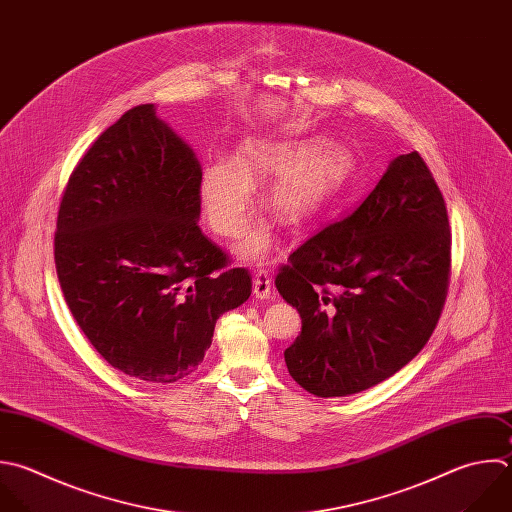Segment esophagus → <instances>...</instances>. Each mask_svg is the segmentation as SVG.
<instances>
[{
    "instance_id": "esophagus-1",
    "label": "esophagus",
    "mask_w": 512,
    "mask_h": 512,
    "mask_svg": "<svg viewBox=\"0 0 512 512\" xmlns=\"http://www.w3.org/2000/svg\"><path fill=\"white\" fill-rule=\"evenodd\" d=\"M254 294L260 300L270 298V294H272V276H270L268 270H258L254 274Z\"/></svg>"
}]
</instances>
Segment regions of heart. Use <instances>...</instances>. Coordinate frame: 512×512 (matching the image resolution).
Wrapping results in <instances>:
<instances>
[{
	"mask_svg": "<svg viewBox=\"0 0 512 512\" xmlns=\"http://www.w3.org/2000/svg\"><path fill=\"white\" fill-rule=\"evenodd\" d=\"M350 156L338 146L310 148L306 142H246L236 160H212L200 180V202L210 228L238 236L254 204V186L276 178L264 196V208L286 226L306 224L348 180ZM270 250L266 226L252 228L240 254L260 260Z\"/></svg>",
	"mask_w": 512,
	"mask_h": 512,
	"instance_id": "obj_1",
	"label": "heart"
}]
</instances>
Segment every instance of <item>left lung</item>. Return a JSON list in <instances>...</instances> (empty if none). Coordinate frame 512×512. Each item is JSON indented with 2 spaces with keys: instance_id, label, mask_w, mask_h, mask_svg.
<instances>
[{
  "instance_id": "left-lung-1",
  "label": "left lung",
  "mask_w": 512,
  "mask_h": 512,
  "mask_svg": "<svg viewBox=\"0 0 512 512\" xmlns=\"http://www.w3.org/2000/svg\"><path fill=\"white\" fill-rule=\"evenodd\" d=\"M446 204L418 152L398 156L348 216L296 248L276 274L302 318L284 350L290 376L320 398L362 392L428 342L450 284Z\"/></svg>"
}]
</instances>
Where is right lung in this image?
<instances>
[{
    "instance_id": "right-lung-1",
    "label": "right lung",
    "mask_w": 512,
    "mask_h": 512,
    "mask_svg": "<svg viewBox=\"0 0 512 512\" xmlns=\"http://www.w3.org/2000/svg\"><path fill=\"white\" fill-rule=\"evenodd\" d=\"M200 180L194 152L142 104L98 136L62 194L54 260L68 308L108 364L146 382L192 374L216 320L252 292L196 222Z\"/></svg>"
}]
</instances>
